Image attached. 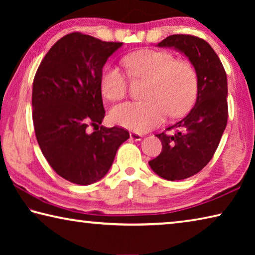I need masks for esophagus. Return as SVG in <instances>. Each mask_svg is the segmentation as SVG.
Returning <instances> with one entry per match:
<instances>
[{
  "mask_svg": "<svg viewBox=\"0 0 255 255\" xmlns=\"http://www.w3.org/2000/svg\"><path fill=\"white\" fill-rule=\"evenodd\" d=\"M129 136H130V139H133V140H140L141 139V133L137 132V131H130L129 132Z\"/></svg>",
  "mask_w": 255,
  "mask_h": 255,
  "instance_id": "esophagus-1",
  "label": "esophagus"
}]
</instances>
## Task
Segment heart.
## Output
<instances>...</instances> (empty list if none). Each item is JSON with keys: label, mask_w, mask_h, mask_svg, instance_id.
<instances>
[{"label": "heart", "mask_w": 255, "mask_h": 255, "mask_svg": "<svg viewBox=\"0 0 255 255\" xmlns=\"http://www.w3.org/2000/svg\"><path fill=\"white\" fill-rule=\"evenodd\" d=\"M123 64L133 81H146L140 102H125L114 107L110 118L118 126L146 131L163 123L166 116L179 117L195 101L198 74L191 63L175 59L165 50L143 49L124 57ZM101 92L108 100L119 101L127 96V79L117 67L107 66L100 79Z\"/></svg>", "instance_id": "heart-1"}]
</instances>
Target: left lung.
Instances as JSON below:
<instances>
[{
  "mask_svg": "<svg viewBox=\"0 0 255 255\" xmlns=\"http://www.w3.org/2000/svg\"><path fill=\"white\" fill-rule=\"evenodd\" d=\"M183 53L198 74L195 107L165 131L156 133L162 152L148 164L161 178L176 181L197 174L217 149L228 118L227 76L221 59L206 40L192 34H172L157 44ZM174 128L176 132L167 134Z\"/></svg>",
  "mask_w": 255,
  "mask_h": 255,
  "instance_id": "8db88e82",
  "label": "left lung"
}]
</instances>
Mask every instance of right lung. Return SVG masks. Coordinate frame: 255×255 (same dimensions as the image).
Returning a JSON list of instances; mask_svg holds the SVG:
<instances>
[{
    "mask_svg": "<svg viewBox=\"0 0 255 255\" xmlns=\"http://www.w3.org/2000/svg\"><path fill=\"white\" fill-rule=\"evenodd\" d=\"M122 45L68 33L55 42L34 75L32 120L37 141L53 170L72 183L88 185L101 180L119 146L129 138L123 127L100 126L106 114L102 67ZM90 126L97 127L96 131L90 133Z\"/></svg>",
    "mask_w": 255,
    "mask_h": 255,
    "instance_id": "add662e5",
    "label": "right lung"
}]
</instances>
